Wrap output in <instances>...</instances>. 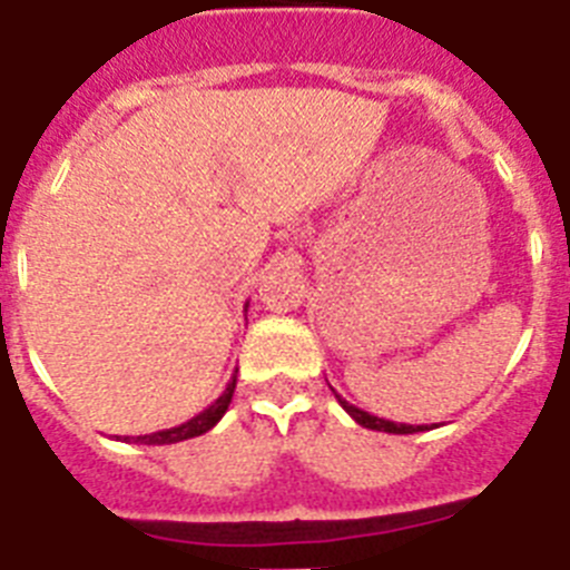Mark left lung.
<instances>
[{
    "instance_id": "8db88e82",
    "label": "left lung",
    "mask_w": 570,
    "mask_h": 570,
    "mask_svg": "<svg viewBox=\"0 0 570 570\" xmlns=\"http://www.w3.org/2000/svg\"><path fill=\"white\" fill-rule=\"evenodd\" d=\"M334 391V387H331ZM336 394V391H334ZM336 400H340V405L345 407L347 414H351V420L360 422L362 428H371V431H385V434H416V431H431V428L436 425H405V422H391V420H382V416H374V414H367V411H362V407L351 405V402L342 400L340 394H336Z\"/></svg>"
}]
</instances>
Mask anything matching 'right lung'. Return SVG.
Listing matches in <instances>:
<instances>
[{
  "instance_id": "obj_1",
  "label": "right lung",
  "mask_w": 570,
  "mask_h": 570,
  "mask_svg": "<svg viewBox=\"0 0 570 570\" xmlns=\"http://www.w3.org/2000/svg\"><path fill=\"white\" fill-rule=\"evenodd\" d=\"M245 311H248V305H245ZM234 387H236V371L234 376H230V382L225 385L223 396L216 402H210L208 407H205L203 414H196L194 420L183 422V425L176 428H165V431H156V434H145V436H125V442H139V445H174V442H183V440H194V436H203L205 431H210V428L216 425V422L223 420L225 411H228L230 400H234Z\"/></svg>"
}]
</instances>
